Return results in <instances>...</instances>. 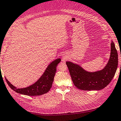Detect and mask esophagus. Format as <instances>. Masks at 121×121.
I'll use <instances>...</instances> for the list:
<instances>
[{
    "label": "esophagus",
    "mask_w": 121,
    "mask_h": 121,
    "mask_svg": "<svg viewBox=\"0 0 121 121\" xmlns=\"http://www.w3.org/2000/svg\"><path fill=\"white\" fill-rule=\"evenodd\" d=\"M67 58V56H66V55H63L62 56V60H63V61H65V60H66Z\"/></svg>",
    "instance_id": "34e87169"
}]
</instances>
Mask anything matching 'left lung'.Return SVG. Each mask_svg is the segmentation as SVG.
Wrapping results in <instances>:
<instances>
[{
  "mask_svg": "<svg viewBox=\"0 0 121 121\" xmlns=\"http://www.w3.org/2000/svg\"><path fill=\"white\" fill-rule=\"evenodd\" d=\"M110 45V58L105 66L99 71L89 72L77 63L66 62L73 82L78 89L84 91L100 90L111 82L117 68L118 55L112 40Z\"/></svg>",
  "mask_w": 121,
  "mask_h": 121,
  "instance_id": "obj_1",
  "label": "left lung"
}]
</instances>
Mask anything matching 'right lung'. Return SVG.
<instances>
[{
    "label": "right lung",
    "mask_w": 121,
    "mask_h": 121,
    "mask_svg": "<svg viewBox=\"0 0 121 121\" xmlns=\"http://www.w3.org/2000/svg\"><path fill=\"white\" fill-rule=\"evenodd\" d=\"M61 60L60 58H58L52 61L47 66L40 78L35 82L26 88L17 89L5 77V80L10 88L17 93L31 96L44 94L48 92L51 88L57 71L56 67Z\"/></svg>",
    "instance_id": "obj_1"
}]
</instances>
